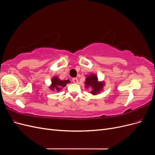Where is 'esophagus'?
Masks as SVG:
<instances>
[{"mask_svg": "<svg viewBox=\"0 0 155 155\" xmlns=\"http://www.w3.org/2000/svg\"><path fill=\"white\" fill-rule=\"evenodd\" d=\"M72 81L74 83H78V79L77 78H73Z\"/></svg>", "mask_w": 155, "mask_h": 155, "instance_id": "obj_1", "label": "esophagus"}]
</instances>
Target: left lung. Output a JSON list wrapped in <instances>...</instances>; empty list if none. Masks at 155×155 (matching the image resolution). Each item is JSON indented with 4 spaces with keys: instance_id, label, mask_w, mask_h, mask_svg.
<instances>
[{
    "instance_id": "left-lung-1",
    "label": "left lung",
    "mask_w": 155,
    "mask_h": 155,
    "mask_svg": "<svg viewBox=\"0 0 155 155\" xmlns=\"http://www.w3.org/2000/svg\"><path fill=\"white\" fill-rule=\"evenodd\" d=\"M105 83L104 81L98 80L97 76L96 74H91L87 76L85 81V88H91V93L95 96L100 94L104 90Z\"/></svg>"
}]
</instances>
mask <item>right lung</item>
I'll return each mask as SVG.
<instances>
[{
    "label": "right lung",
    "mask_w": 155,
    "mask_h": 155,
    "mask_svg": "<svg viewBox=\"0 0 155 155\" xmlns=\"http://www.w3.org/2000/svg\"><path fill=\"white\" fill-rule=\"evenodd\" d=\"M51 85L49 86V88L51 91H55L57 92H59L62 88L66 86L68 83H70L69 79L67 80H61L60 79L58 76H54L51 78Z\"/></svg>",
    "instance_id": "obj_1"
}]
</instances>
